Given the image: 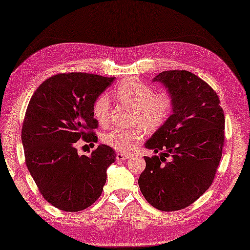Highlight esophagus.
Here are the masks:
<instances>
[{
    "mask_svg": "<svg viewBox=\"0 0 250 250\" xmlns=\"http://www.w3.org/2000/svg\"><path fill=\"white\" fill-rule=\"evenodd\" d=\"M116 159L118 161H124V160H126V159H129V156H126V155H124V153L118 152V153H117V156H116Z\"/></svg>",
    "mask_w": 250,
    "mask_h": 250,
    "instance_id": "esophagus-1",
    "label": "esophagus"
}]
</instances>
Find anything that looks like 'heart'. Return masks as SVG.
Instances as JSON below:
<instances>
[{
	"instance_id": "obj_1",
	"label": "heart",
	"mask_w": 250,
	"mask_h": 250,
	"mask_svg": "<svg viewBox=\"0 0 250 250\" xmlns=\"http://www.w3.org/2000/svg\"><path fill=\"white\" fill-rule=\"evenodd\" d=\"M120 103L132 106L130 129H113L102 135V142L119 152H130L142 141L145 129L152 131L161 126L171 115L173 97L167 90L153 92L149 84L134 77L125 78L115 89ZM110 102L107 95H101L93 105V116L101 125L109 121Z\"/></svg>"
}]
</instances>
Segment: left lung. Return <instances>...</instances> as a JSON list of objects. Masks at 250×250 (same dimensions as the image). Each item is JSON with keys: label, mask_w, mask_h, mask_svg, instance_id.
Masks as SVG:
<instances>
[{"label": "left lung", "mask_w": 250, "mask_h": 250, "mask_svg": "<svg viewBox=\"0 0 250 250\" xmlns=\"http://www.w3.org/2000/svg\"><path fill=\"white\" fill-rule=\"evenodd\" d=\"M173 97L172 115L146 141L159 156L145 157L139 186L148 203L163 211L185 208L213 183L225 141V115L218 95L188 71H166L152 78Z\"/></svg>", "instance_id": "1"}]
</instances>
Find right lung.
<instances>
[{
	"mask_svg": "<svg viewBox=\"0 0 250 250\" xmlns=\"http://www.w3.org/2000/svg\"><path fill=\"white\" fill-rule=\"evenodd\" d=\"M114 79L58 74L41 83L30 100L21 131L25 164L44 199L61 210L86 209L102 194L115 150L100 144L89 157L81 156L76 142H98L93 105Z\"/></svg>",
	"mask_w": 250,
	"mask_h": 250,
	"instance_id": "1",
	"label": "right lung"
}]
</instances>
